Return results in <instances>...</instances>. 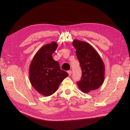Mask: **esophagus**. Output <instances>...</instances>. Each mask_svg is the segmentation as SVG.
Here are the masks:
<instances>
[{"label":"esophagus","instance_id":"esophagus-1","mask_svg":"<svg viewBox=\"0 0 130 130\" xmlns=\"http://www.w3.org/2000/svg\"><path fill=\"white\" fill-rule=\"evenodd\" d=\"M68 74H69V75H71V74H72V71L71 70H68Z\"/></svg>","mask_w":130,"mask_h":130}]
</instances>
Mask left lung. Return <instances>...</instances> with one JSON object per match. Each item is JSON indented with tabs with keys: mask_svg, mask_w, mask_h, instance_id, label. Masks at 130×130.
Masks as SVG:
<instances>
[{
	"mask_svg": "<svg viewBox=\"0 0 130 130\" xmlns=\"http://www.w3.org/2000/svg\"><path fill=\"white\" fill-rule=\"evenodd\" d=\"M73 45L76 49L80 62L82 76L77 82L79 89L85 93L95 90L103 85L105 79V65L95 49L89 43L74 40Z\"/></svg>",
	"mask_w": 130,
	"mask_h": 130,
	"instance_id": "1",
	"label": "left lung"
}]
</instances>
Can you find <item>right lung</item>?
<instances>
[{"instance_id": "add662e5", "label": "right lung", "mask_w": 130, "mask_h": 130, "mask_svg": "<svg viewBox=\"0 0 130 130\" xmlns=\"http://www.w3.org/2000/svg\"><path fill=\"white\" fill-rule=\"evenodd\" d=\"M57 46L56 42L43 46L35 55L30 65L31 84L39 93L45 96L55 92L62 81L68 76L53 58L52 54Z\"/></svg>"}]
</instances>
